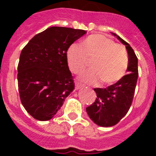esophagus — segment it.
Wrapping results in <instances>:
<instances>
[{
	"mask_svg": "<svg viewBox=\"0 0 156 156\" xmlns=\"http://www.w3.org/2000/svg\"><path fill=\"white\" fill-rule=\"evenodd\" d=\"M83 87V85L82 84V83H78V82H77V83H75V89H76V90H78V89H80V88Z\"/></svg>",
	"mask_w": 156,
	"mask_h": 156,
	"instance_id": "esophagus-1",
	"label": "esophagus"
}]
</instances>
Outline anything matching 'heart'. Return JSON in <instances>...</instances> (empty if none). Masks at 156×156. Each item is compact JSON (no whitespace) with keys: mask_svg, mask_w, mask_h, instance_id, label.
I'll return each instance as SVG.
<instances>
[{"mask_svg":"<svg viewBox=\"0 0 156 156\" xmlns=\"http://www.w3.org/2000/svg\"><path fill=\"white\" fill-rule=\"evenodd\" d=\"M69 67L73 73L85 70L91 61L92 69L83 73L80 79L95 84L100 79L106 85L121 80L128 68V54L126 48L104 35H90L83 41V48L72 44L67 52Z\"/></svg>","mask_w":156,"mask_h":156,"instance_id":"1","label":"heart"}]
</instances>
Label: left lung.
Wrapping results in <instances>:
<instances>
[{
  "label": "left lung",
  "mask_w": 156,
  "mask_h": 156,
  "mask_svg": "<svg viewBox=\"0 0 156 156\" xmlns=\"http://www.w3.org/2000/svg\"><path fill=\"white\" fill-rule=\"evenodd\" d=\"M126 45L129 63L126 74L121 80L107 88H95L96 99L86 110L96 125L110 127L118 123L128 112L133 102L138 77V58L128 43L116 34H112Z\"/></svg>",
  "instance_id": "8db88e82"
}]
</instances>
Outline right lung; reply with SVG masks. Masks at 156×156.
<instances>
[{"instance_id":"right-lung-1","label":"right lung","mask_w":156,"mask_h":156,"mask_svg":"<svg viewBox=\"0 0 156 156\" xmlns=\"http://www.w3.org/2000/svg\"><path fill=\"white\" fill-rule=\"evenodd\" d=\"M87 31L52 27L35 35L23 48L18 85L24 108L39 121L52 119L74 89L67 51Z\"/></svg>"}]
</instances>
